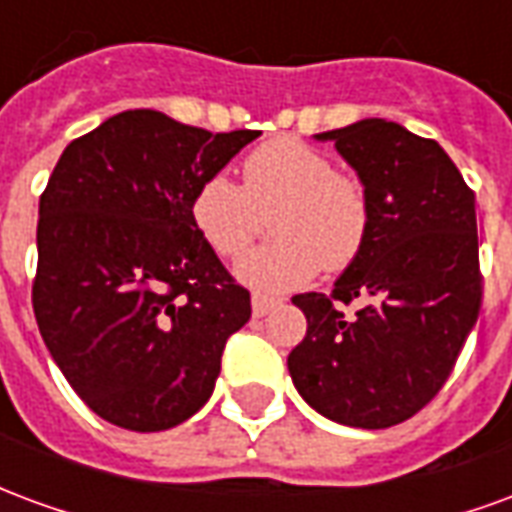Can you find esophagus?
<instances>
[{
    "label": "esophagus",
    "mask_w": 512,
    "mask_h": 512,
    "mask_svg": "<svg viewBox=\"0 0 512 512\" xmlns=\"http://www.w3.org/2000/svg\"><path fill=\"white\" fill-rule=\"evenodd\" d=\"M277 304H282V299L277 296H266V293H252V312L257 318H263L266 312H271Z\"/></svg>",
    "instance_id": "34e87169"
}]
</instances>
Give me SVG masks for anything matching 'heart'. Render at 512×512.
I'll return each mask as SVG.
<instances>
[{"label": "heart", "instance_id": "b5f03b06", "mask_svg": "<svg viewBox=\"0 0 512 512\" xmlns=\"http://www.w3.org/2000/svg\"><path fill=\"white\" fill-rule=\"evenodd\" d=\"M271 211L277 238L238 263V277L257 288H296L323 266L343 271L373 230L365 183L293 136L271 139L244 158V186L216 172L191 197V222L222 257L244 255L260 233V213Z\"/></svg>", "mask_w": 512, "mask_h": 512}]
</instances>
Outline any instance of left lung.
<instances>
[{
	"label": "left lung",
	"instance_id": "8db88e82",
	"mask_svg": "<svg viewBox=\"0 0 512 512\" xmlns=\"http://www.w3.org/2000/svg\"><path fill=\"white\" fill-rule=\"evenodd\" d=\"M373 200L362 255L332 293H299L307 334L288 356L299 395L351 428L406 422L439 395L483 304L474 191L439 142L378 117L334 128ZM354 300L363 307L344 312Z\"/></svg>",
	"mask_w": 512,
	"mask_h": 512
}]
</instances>
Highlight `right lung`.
I'll return each instance as SVG.
<instances>
[{
  "instance_id": "1",
  "label": "right lung",
  "mask_w": 512,
  "mask_h": 512,
  "mask_svg": "<svg viewBox=\"0 0 512 512\" xmlns=\"http://www.w3.org/2000/svg\"><path fill=\"white\" fill-rule=\"evenodd\" d=\"M257 136L131 109L73 139L40 194L35 321L73 392L117 428L197 414L252 315L191 197Z\"/></svg>"
}]
</instances>
